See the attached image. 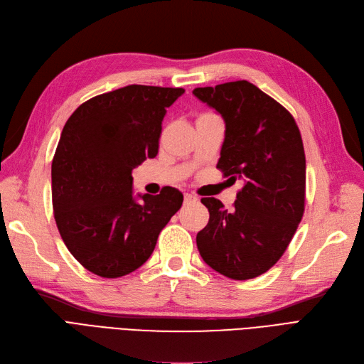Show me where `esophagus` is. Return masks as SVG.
I'll return each mask as SVG.
<instances>
[{
	"label": "esophagus",
	"instance_id": "1",
	"mask_svg": "<svg viewBox=\"0 0 364 364\" xmlns=\"http://www.w3.org/2000/svg\"><path fill=\"white\" fill-rule=\"evenodd\" d=\"M197 197L196 196H193V194H185L183 196V201H185V205H193V203H197Z\"/></svg>",
	"mask_w": 364,
	"mask_h": 364
}]
</instances>
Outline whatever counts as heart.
<instances>
[{
  "label": "heart",
  "mask_w": 364,
  "mask_h": 364,
  "mask_svg": "<svg viewBox=\"0 0 364 364\" xmlns=\"http://www.w3.org/2000/svg\"><path fill=\"white\" fill-rule=\"evenodd\" d=\"M201 116H208V114H201Z\"/></svg>",
  "instance_id": "b5f03b06"
}]
</instances>
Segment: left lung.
<instances>
[{"instance_id":"obj_1","label":"left lung","mask_w":364,"mask_h":364,"mask_svg":"<svg viewBox=\"0 0 364 364\" xmlns=\"http://www.w3.org/2000/svg\"><path fill=\"white\" fill-rule=\"evenodd\" d=\"M193 94L225 122L216 168L243 182L231 210L218 198H201L209 223L198 231L197 248L227 278H257L282 257L304 212L306 158L299 127L291 113L248 80Z\"/></svg>"}]
</instances>
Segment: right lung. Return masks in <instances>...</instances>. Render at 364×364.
<instances>
[{
    "mask_svg": "<svg viewBox=\"0 0 364 364\" xmlns=\"http://www.w3.org/2000/svg\"><path fill=\"white\" fill-rule=\"evenodd\" d=\"M185 90L128 85L80 105L64 125L52 161V205L60 235L79 263L101 278L139 269L183 196L133 194V168L158 154L167 107Z\"/></svg>",
    "mask_w": 364,
    "mask_h": 364,
    "instance_id": "add662e5",
    "label": "right lung"
}]
</instances>
